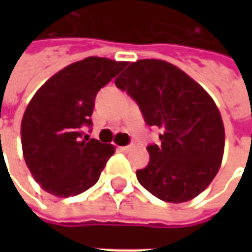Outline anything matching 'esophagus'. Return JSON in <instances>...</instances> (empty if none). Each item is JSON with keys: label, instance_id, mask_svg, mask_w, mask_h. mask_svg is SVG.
Instances as JSON below:
<instances>
[{"label": "esophagus", "instance_id": "esophagus-1", "mask_svg": "<svg viewBox=\"0 0 252 252\" xmlns=\"http://www.w3.org/2000/svg\"><path fill=\"white\" fill-rule=\"evenodd\" d=\"M121 153H126V151H129L131 150V146H123V147H119Z\"/></svg>", "mask_w": 252, "mask_h": 252}]
</instances>
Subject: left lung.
<instances>
[{"instance_id":"left-lung-1","label":"left lung","mask_w":252,"mask_h":252,"mask_svg":"<svg viewBox=\"0 0 252 252\" xmlns=\"http://www.w3.org/2000/svg\"><path fill=\"white\" fill-rule=\"evenodd\" d=\"M116 86L140 108L150 126L162 129L160 146L148 144L150 162L136 177L159 200L186 202L216 177L224 153V126L211 95L164 61L131 63Z\"/></svg>"}]
</instances>
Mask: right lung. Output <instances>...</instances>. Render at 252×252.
Here are the masks:
<instances>
[{
	"label": "right lung",
	"mask_w": 252,
	"mask_h": 252,
	"mask_svg": "<svg viewBox=\"0 0 252 252\" xmlns=\"http://www.w3.org/2000/svg\"><path fill=\"white\" fill-rule=\"evenodd\" d=\"M126 66L86 58L57 72L31 99L21 121L23 154L47 193L70 197L97 184L115 147L89 139L85 129L93 126L97 93Z\"/></svg>",
	"instance_id": "add662e5"
}]
</instances>
